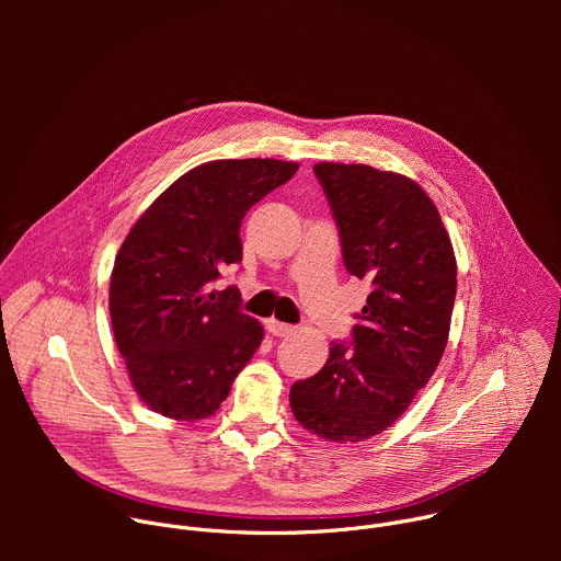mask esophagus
<instances>
[{
	"instance_id": "obj_1",
	"label": "esophagus",
	"mask_w": 561,
	"mask_h": 561,
	"mask_svg": "<svg viewBox=\"0 0 561 561\" xmlns=\"http://www.w3.org/2000/svg\"><path fill=\"white\" fill-rule=\"evenodd\" d=\"M266 329H268V333L275 335V337H286V335H290V333L295 331L293 327L277 322V319H266Z\"/></svg>"
}]
</instances>
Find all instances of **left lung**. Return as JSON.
<instances>
[{
    "label": "left lung",
    "instance_id": "1",
    "mask_svg": "<svg viewBox=\"0 0 561 561\" xmlns=\"http://www.w3.org/2000/svg\"><path fill=\"white\" fill-rule=\"evenodd\" d=\"M337 221L344 266L373 290L353 342L290 388L295 420L327 442H364L394 424L444 355L457 293L450 237L424 188L364 164L312 167Z\"/></svg>",
    "mask_w": 561,
    "mask_h": 561
}]
</instances>
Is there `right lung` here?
<instances>
[{
    "mask_svg": "<svg viewBox=\"0 0 561 561\" xmlns=\"http://www.w3.org/2000/svg\"><path fill=\"white\" fill-rule=\"evenodd\" d=\"M299 164L217 159L159 195L135 221L111 275V322L128 377L144 404L171 420L215 415L234 377L264 340L239 310L237 286L213 290L242 262L239 226Z\"/></svg>",
    "mask_w": 561,
    "mask_h": 561,
    "instance_id": "right-lung-1",
    "label": "right lung"
}]
</instances>
